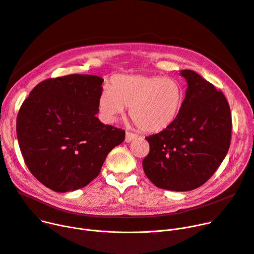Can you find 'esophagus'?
<instances>
[{"mask_svg": "<svg viewBox=\"0 0 254 254\" xmlns=\"http://www.w3.org/2000/svg\"><path fill=\"white\" fill-rule=\"evenodd\" d=\"M138 136L136 133H132V132H129V131H127L126 133V142L127 143H129L131 142L133 139H136Z\"/></svg>", "mask_w": 254, "mask_h": 254, "instance_id": "34e87169", "label": "esophagus"}]
</instances>
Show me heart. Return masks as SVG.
Wrapping results in <instances>:
<instances>
[{
	"label": "heart",
	"instance_id": "1",
	"mask_svg": "<svg viewBox=\"0 0 254 254\" xmlns=\"http://www.w3.org/2000/svg\"><path fill=\"white\" fill-rule=\"evenodd\" d=\"M184 91L171 77L116 75L112 88L106 86L98 101V112L105 124L130 107L129 115L146 132H159L170 127L182 109Z\"/></svg>",
	"mask_w": 254,
	"mask_h": 254
}]
</instances>
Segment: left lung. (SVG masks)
<instances>
[{
  "instance_id": "obj_1",
  "label": "left lung",
  "mask_w": 254,
  "mask_h": 254,
  "mask_svg": "<svg viewBox=\"0 0 254 254\" xmlns=\"http://www.w3.org/2000/svg\"><path fill=\"white\" fill-rule=\"evenodd\" d=\"M180 74L188 86L182 109L170 127L146 138L150 152L143 160L145 175L156 187L177 192L194 190L214 174L232 131L224 94L193 70Z\"/></svg>"
}]
</instances>
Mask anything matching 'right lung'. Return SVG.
I'll use <instances>...</instances> for the list:
<instances>
[{
    "mask_svg": "<svg viewBox=\"0 0 254 254\" xmlns=\"http://www.w3.org/2000/svg\"><path fill=\"white\" fill-rule=\"evenodd\" d=\"M104 79L91 74L49 78L35 87L17 116L16 131L30 173L59 193L86 187L126 132L96 116Z\"/></svg>",
    "mask_w": 254,
    "mask_h": 254,
    "instance_id": "right-lung-1",
    "label": "right lung"
}]
</instances>
